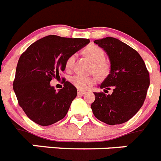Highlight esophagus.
<instances>
[{
	"label": "esophagus",
	"instance_id": "1",
	"mask_svg": "<svg viewBox=\"0 0 161 161\" xmlns=\"http://www.w3.org/2000/svg\"><path fill=\"white\" fill-rule=\"evenodd\" d=\"M85 91H78V94H85Z\"/></svg>",
	"mask_w": 161,
	"mask_h": 161
}]
</instances>
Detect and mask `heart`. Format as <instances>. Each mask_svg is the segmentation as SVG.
Returning a JSON list of instances; mask_svg holds the SVG:
<instances>
[{"instance_id": "heart-1", "label": "heart", "mask_w": 161, "mask_h": 161, "mask_svg": "<svg viewBox=\"0 0 161 161\" xmlns=\"http://www.w3.org/2000/svg\"><path fill=\"white\" fill-rule=\"evenodd\" d=\"M85 54L93 62L92 70L97 74L99 77H105L109 74V66L105 60V52L100 47L95 44L88 45L84 49ZM76 55L72 54L67 58L65 67L67 70H70L75 63ZM70 82L79 90H86L90 86L93 85L96 82L94 76H86L82 75H75L70 78Z\"/></svg>"}]
</instances>
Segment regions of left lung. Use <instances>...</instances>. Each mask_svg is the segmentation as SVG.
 <instances>
[{"instance_id":"left-lung-1","label":"left lung","mask_w":161,"mask_h":161,"mask_svg":"<svg viewBox=\"0 0 161 161\" xmlns=\"http://www.w3.org/2000/svg\"><path fill=\"white\" fill-rule=\"evenodd\" d=\"M94 42L106 51L111 64L109 75L100 88H113V93H94L93 114L108 125L122 124L143 106L150 84L149 73L142 56L126 43L113 37Z\"/></svg>"}]
</instances>
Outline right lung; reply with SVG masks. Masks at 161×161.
<instances>
[{
  "label": "right lung",
  "instance_id": "add662e5",
  "mask_svg": "<svg viewBox=\"0 0 161 161\" xmlns=\"http://www.w3.org/2000/svg\"><path fill=\"white\" fill-rule=\"evenodd\" d=\"M88 43V39L50 35L33 43L22 53L13 90L19 106L31 121L47 126L66 116L77 89L63 79L64 87L56 92L50 82L65 70L67 58Z\"/></svg>",
  "mask_w": 161,
  "mask_h": 161
}]
</instances>
